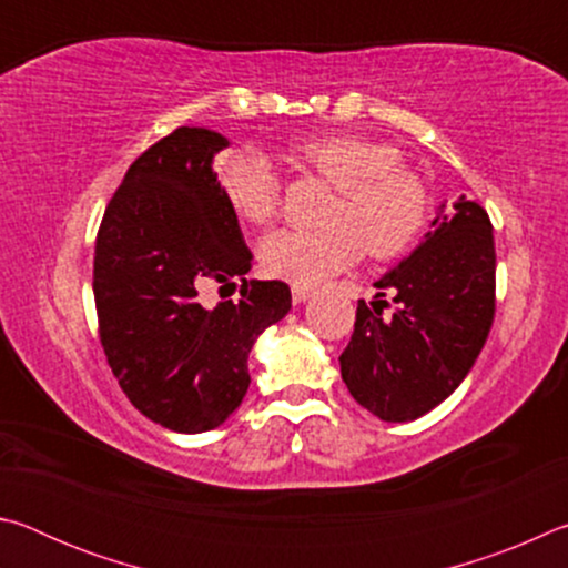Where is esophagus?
<instances>
[{
  "mask_svg": "<svg viewBox=\"0 0 568 568\" xmlns=\"http://www.w3.org/2000/svg\"><path fill=\"white\" fill-rule=\"evenodd\" d=\"M291 293H293V303L295 305H301V303H305L307 297H313V287L311 285H293L291 287Z\"/></svg>",
  "mask_w": 568,
  "mask_h": 568,
  "instance_id": "obj_1",
  "label": "esophagus"
}]
</instances>
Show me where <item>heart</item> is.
<instances>
[{
	"label": "heart",
	"mask_w": 568,
	"mask_h": 568,
	"mask_svg": "<svg viewBox=\"0 0 568 568\" xmlns=\"http://www.w3.org/2000/svg\"><path fill=\"white\" fill-rule=\"evenodd\" d=\"M293 158L338 190L318 230H277L261 243L263 271L295 285H315L368 253L393 261L416 243L428 217V190L403 168L396 145L358 134L301 140ZM227 207L250 225L281 213V178L265 155L240 150L217 165Z\"/></svg>",
	"instance_id": "obj_1"
}]
</instances>
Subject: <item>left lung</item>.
<instances>
[{
	"label": "left lung",
	"mask_w": 568,
	"mask_h": 568,
	"mask_svg": "<svg viewBox=\"0 0 568 568\" xmlns=\"http://www.w3.org/2000/svg\"><path fill=\"white\" fill-rule=\"evenodd\" d=\"M426 243L376 283L390 318L358 301L341 376L373 416L413 420L468 376L496 313V247L488 213L460 195L440 205ZM388 305L386 301H381Z\"/></svg>",
	"instance_id": "obj_1"
}]
</instances>
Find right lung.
Wrapping results in <instances>:
<instances>
[{
  "label": "right lung",
  "instance_id": "obj_1",
  "mask_svg": "<svg viewBox=\"0 0 568 568\" xmlns=\"http://www.w3.org/2000/svg\"><path fill=\"white\" fill-rule=\"evenodd\" d=\"M223 134L178 128L124 172L94 243L102 351L142 416L178 434L213 430L243 403L247 353L291 311L281 281H245L253 255L213 170ZM244 281L210 306L207 286Z\"/></svg>",
  "mask_w": 568,
  "mask_h": 568
}]
</instances>
